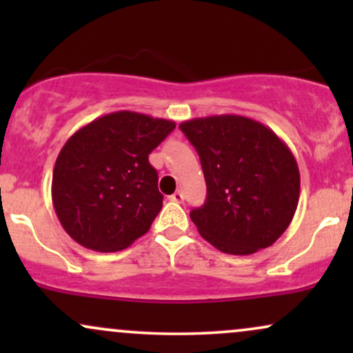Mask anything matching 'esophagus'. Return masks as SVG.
I'll use <instances>...</instances> for the list:
<instances>
[{"label": "esophagus", "mask_w": 353, "mask_h": 353, "mask_svg": "<svg viewBox=\"0 0 353 353\" xmlns=\"http://www.w3.org/2000/svg\"><path fill=\"white\" fill-rule=\"evenodd\" d=\"M169 201H174V202H182V201H184V194H182L181 190H176V192H174L172 196H169Z\"/></svg>", "instance_id": "esophagus-1"}]
</instances>
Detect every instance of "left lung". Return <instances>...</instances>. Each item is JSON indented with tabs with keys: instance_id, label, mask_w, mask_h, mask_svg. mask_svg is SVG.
<instances>
[{
	"instance_id": "obj_1",
	"label": "left lung",
	"mask_w": 353,
	"mask_h": 353,
	"mask_svg": "<svg viewBox=\"0 0 353 353\" xmlns=\"http://www.w3.org/2000/svg\"><path fill=\"white\" fill-rule=\"evenodd\" d=\"M199 154L208 199L190 210L221 252L249 255L272 245L292 222L301 172L272 129L245 116L221 114L179 124Z\"/></svg>"
}]
</instances>
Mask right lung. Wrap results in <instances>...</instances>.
Returning a JSON list of instances; mask_svg holds the SVG:
<instances>
[{"label": "right lung", "instance_id": "obj_1", "mask_svg": "<svg viewBox=\"0 0 353 353\" xmlns=\"http://www.w3.org/2000/svg\"><path fill=\"white\" fill-rule=\"evenodd\" d=\"M176 123L117 111L76 131L61 149L51 196L63 229L98 252L125 249L163 208L157 171L149 164Z\"/></svg>", "mask_w": 353, "mask_h": 353}]
</instances>
